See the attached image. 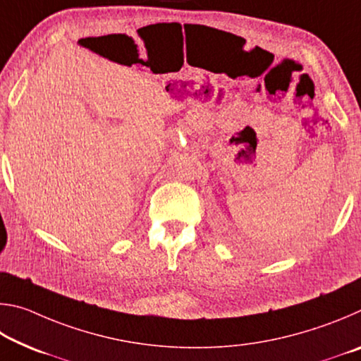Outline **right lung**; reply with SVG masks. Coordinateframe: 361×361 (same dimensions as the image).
<instances>
[{"mask_svg": "<svg viewBox=\"0 0 361 361\" xmlns=\"http://www.w3.org/2000/svg\"><path fill=\"white\" fill-rule=\"evenodd\" d=\"M84 41H85V39H84Z\"/></svg>", "mask_w": 361, "mask_h": 361, "instance_id": "obj_1", "label": "right lung"}]
</instances>
